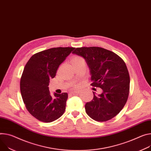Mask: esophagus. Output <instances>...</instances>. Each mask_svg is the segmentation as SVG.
<instances>
[{
    "mask_svg": "<svg viewBox=\"0 0 151 151\" xmlns=\"http://www.w3.org/2000/svg\"><path fill=\"white\" fill-rule=\"evenodd\" d=\"M79 93V91H76L72 92V94H78Z\"/></svg>",
    "mask_w": 151,
    "mask_h": 151,
    "instance_id": "34e87169",
    "label": "esophagus"
}]
</instances>
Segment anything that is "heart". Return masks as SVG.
<instances>
[{"label": "heart", "instance_id": "obj_1", "mask_svg": "<svg viewBox=\"0 0 151 151\" xmlns=\"http://www.w3.org/2000/svg\"><path fill=\"white\" fill-rule=\"evenodd\" d=\"M83 58H81L80 57H75L73 60H72V62H74V61H79V60H83Z\"/></svg>", "mask_w": 151, "mask_h": 151}]
</instances>
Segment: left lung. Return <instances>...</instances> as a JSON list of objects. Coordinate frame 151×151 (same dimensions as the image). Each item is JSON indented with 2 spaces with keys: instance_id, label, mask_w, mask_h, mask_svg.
Masks as SVG:
<instances>
[{
  "instance_id": "1",
  "label": "left lung",
  "mask_w": 151,
  "mask_h": 151,
  "mask_svg": "<svg viewBox=\"0 0 151 151\" xmlns=\"http://www.w3.org/2000/svg\"><path fill=\"white\" fill-rule=\"evenodd\" d=\"M83 57L88 64L94 87L102 93L85 105L87 114L98 122H106L124 107L129 92L130 78L125 63L113 52L99 47L75 48L72 52Z\"/></svg>"
}]
</instances>
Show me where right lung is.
<instances>
[{
  "label": "right lung",
  "mask_w": 151,
  "mask_h": 151,
  "mask_svg": "<svg viewBox=\"0 0 151 151\" xmlns=\"http://www.w3.org/2000/svg\"><path fill=\"white\" fill-rule=\"evenodd\" d=\"M74 49L59 47L38 52L24 66L20 84L22 97L29 113L41 122H53L65 111L68 94L55 93L52 96L48 86L59 65Z\"/></svg>",
  "instance_id": "obj_1"
}]
</instances>
